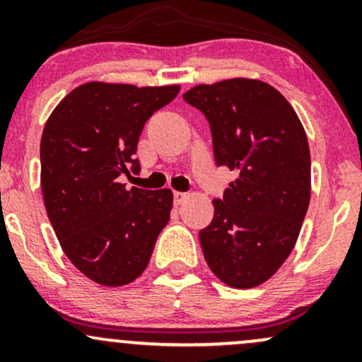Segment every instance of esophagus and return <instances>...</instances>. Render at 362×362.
Segmentation results:
<instances>
[{
  "instance_id": "esophagus-1",
  "label": "esophagus",
  "mask_w": 362,
  "mask_h": 362,
  "mask_svg": "<svg viewBox=\"0 0 362 362\" xmlns=\"http://www.w3.org/2000/svg\"><path fill=\"white\" fill-rule=\"evenodd\" d=\"M185 199H187V194H184V192H175V194H173V204H175V206L184 204Z\"/></svg>"
}]
</instances>
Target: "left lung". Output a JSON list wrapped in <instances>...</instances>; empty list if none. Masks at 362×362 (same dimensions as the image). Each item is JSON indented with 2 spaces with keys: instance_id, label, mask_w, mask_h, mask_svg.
Masks as SVG:
<instances>
[{
  "instance_id": "left-lung-1",
  "label": "left lung",
  "mask_w": 362,
  "mask_h": 362,
  "mask_svg": "<svg viewBox=\"0 0 362 362\" xmlns=\"http://www.w3.org/2000/svg\"><path fill=\"white\" fill-rule=\"evenodd\" d=\"M184 100L209 120L218 167L238 178L214 199L199 233L211 271L248 289L279 271L296 245L310 204L311 160L305 127L269 83L231 78L197 85Z\"/></svg>"
}]
</instances>
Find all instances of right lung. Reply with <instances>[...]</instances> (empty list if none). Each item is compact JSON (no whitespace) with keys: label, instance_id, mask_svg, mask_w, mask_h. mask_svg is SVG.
Masks as SVG:
<instances>
[{"label":"right lung","instance_id":"add662e5","mask_svg":"<svg viewBox=\"0 0 362 362\" xmlns=\"http://www.w3.org/2000/svg\"><path fill=\"white\" fill-rule=\"evenodd\" d=\"M180 91L90 81L69 91L49 115L40 139L45 211L62 252L97 284L138 279L173 204L170 189H126L144 122Z\"/></svg>","mask_w":362,"mask_h":362}]
</instances>
